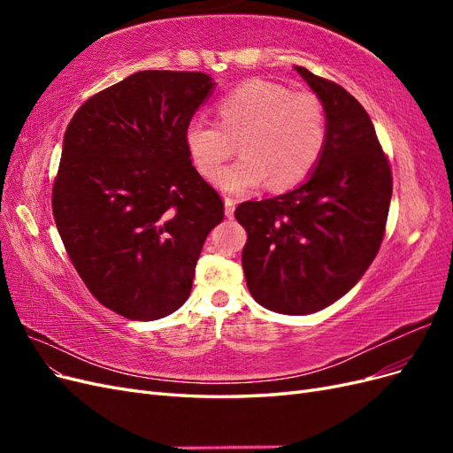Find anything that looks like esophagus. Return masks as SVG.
<instances>
[{"label": "esophagus", "instance_id": "34e87169", "mask_svg": "<svg viewBox=\"0 0 453 453\" xmlns=\"http://www.w3.org/2000/svg\"><path fill=\"white\" fill-rule=\"evenodd\" d=\"M234 208H236V202L232 198H225V215L232 217L234 215Z\"/></svg>", "mask_w": 453, "mask_h": 453}]
</instances>
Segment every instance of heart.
I'll return each mask as SVG.
<instances>
[{
	"mask_svg": "<svg viewBox=\"0 0 453 453\" xmlns=\"http://www.w3.org/2000/svg\"><path fill=\"white\" fill-rule=\"evenodd\" d=\"M219 125L195 117L185 128V147L198 172L211 177L234 152L242 158L215 175L226 193H245L268 180L272 188L304 181L326 143V113L311 92H293L272 81L251 79L217 104Z\"/></svg>",
	"mask_w": 453,
	"mask_h": 453,
	"instance_id": "b5f03b06",
	"label": "heart"
}]
</instances>
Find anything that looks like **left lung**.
Instances as JSON below:
<instances>
[{"instance_id":"obj_1","label":"left lung","mask_w":453,"mask_h":453,"mask_svg":"<svg viewBox=\"0 0 453 453\" xmlns=\"http://www.w3.org/2000/svg\"><path fill=\"white\" fill-rule=\"evenodd\" d=\"M326 113V143L308 180L289 193L242 202L248 232L242 266L266 310L319 311L357 283L380 250L393 193L391 168L372 120L333 81L295 65Z\"/></svg>"}]
</instances>
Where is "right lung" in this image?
<instances>
[{
	"label": "right lung",
	"mask_w": 453,
	"mask_h": 453,
	"mask_svg": "<svg viewBox=\"0 0 453 453\" xmlns=\"http://www.w3.org/2000/svg\"><path fill=\"white\" fill-rule=\"evenodd\" d=\"M213 87L202 72H138L94 94L64 134L54 221L88 291L127 319L185 304L202 245L225 217L185 147Z\"/></svg>",
	"instance_id": "obj_1"
}]
</instances>
